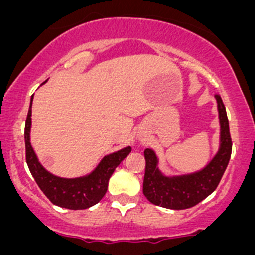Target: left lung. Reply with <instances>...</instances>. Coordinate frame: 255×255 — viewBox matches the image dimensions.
<instances>
[{"instance_id": "8db88e82", "label": "left lung", "mask_w": 255, "mask_h": 255, "mask_svg": "<svg viewBox=\"0 0 255 255\" xmlns=\"http://www.w3.org/2000/svg\"><path fill=\"white\" fill-rule=\"evenodd\" d=\"M215 96L220 113L221 146L217 155L206 168L191 175L166 177L156 168L158 159L154 151L151 149L144 150L145 173L143 194L151 204L171 210H185L206 199L220 184L232 154V138L225 105L220 95L216 94Z\"/></svg>"}]
</instances>
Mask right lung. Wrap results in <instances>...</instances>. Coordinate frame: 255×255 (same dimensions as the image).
I'll return each instance as SVG.
<instances>
[{
	"mask_svg": "<svg viewBox=\"0 0 255 255\" xmlns=\"http://www.w3.org/2000/svg\"><path fill=\"white\" fill-rule=\"evenodd\" d=\"M32 101L33 96L30 99L29 111H28L27 120H25L24 142L25 161H27L28 168H29L32 176L34 177L35 182L40 187L43 194L50 200L51 204L56 205V206L65 207L69 210H85V208L96 205L106 194L109 180L115 169L130 153L132 148L127 146L125 149H121L120 151L105 156L99 166L95 169V171L85 177L61 179V177L51 175L40 165L29 142L30 123H32V118H30Z\"/></svg>",
	"mask_w": 255,
	"mask_h": 255,
	"instance_id": "add662e5",
	"label": "right lung"
}]
</instances>
